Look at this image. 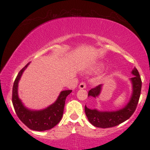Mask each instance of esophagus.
<instances>
[{
	"mask_svg": "<svg viewBox=\"0 0 150 150\" xmlns=\"http://www.w3.org/2000/svg\"><path fill=\"white\" fill-rule=\"evenodd\" d=\"M79 88L80 89H85L86 88V83L85 82H82L79 85Z\"/></svg>",
	"mask_w": 150,
	"mask_h": 150,
	"instance_id": "obj_1",
	"label": "esophagus"
}]
</instances>
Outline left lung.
Returning a JSON list of instances; mask_svg holds the SVG:
<instances>
[{
	"mask_svg": "<svg viewBox=\"0 0 150 150\" xmlns=\"http://www.w3.org/2000/svg\"><path fill=\"white\" fill-rule=\"evenodd\" d=\"M132 73L135 76L131 78L132 83V94L130 101L124 108L116 111L111 112H101L96 109H89L85 106V114L89 121L95 127L101 128H111L123 123L130 118L135 112L139 99L140 97L142 80L139 72L135 68ZM101 85H99L91 89L88 92V96L96 97L100 94Z\"/></svg>",
	"mask_w": 150,
	"mask_h": 150,
	"instance_id": "obj_1",
	"label": "left lung"
}]
</instances>
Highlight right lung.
<instances>
[{
  "label": "right lung",
  "mask_w": 150,
  "mask_h": 150,
  "mask_svg": "<svg viewBox=\"0 0 150 150\" xmlns=\"http://www.w3.org/2000/svg\"><path fill=\"white\" fill-rule=\"evenodd\" d=\"M29 63H30L20 70L14 81L12 94L13 106L20 120L31 130L37 131L50 130L61 121L64 111L65 99L71 93L72 90L61 92L56 102L42 111H30L26 108L18 98V85L22 73L28 66Z\"/></svg>",
  "instance_id": "add662e5"
}]
</instances>
